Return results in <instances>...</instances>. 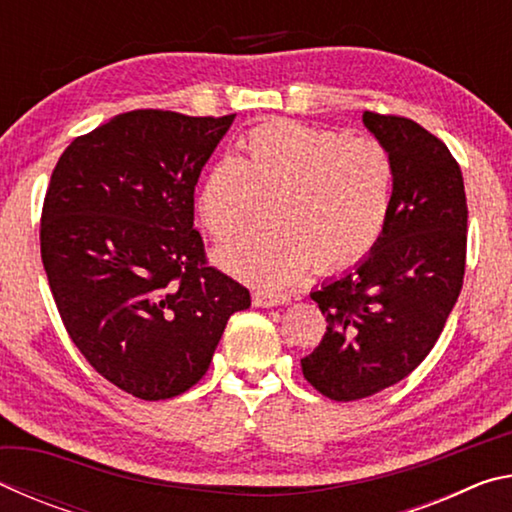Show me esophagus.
Instances as JSON below:
<instances>
[{
    "instance_id": "obj_1",
    "label": "esophagus",
    "mask_w": 512,
    "mask_h": 512,
    "mask_svg": "<svg viewBox=\"0 0 512 512\" xmlns=\"http://www.w3.org/2000/svg\"><path fill=\"white\" fill-rule=\"evenodd\" d=\"M291 298L287 293H277V291H266V289H257L253 291V305L255 307H275V305H284Z\"/></svg>"
}]
</instances>
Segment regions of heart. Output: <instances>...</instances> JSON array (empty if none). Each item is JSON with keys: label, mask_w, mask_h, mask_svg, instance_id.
Listing matches in <instances>:
<instances>
[{"label": "heart", "mask_w": 512, "mask_h": 512, "mask_svg": "<svg viewBox=\"0 0 512 512\" xmlns=\"http://www.w3.org/2000/svg\"><path fill=\"white\" fill-rule=\"evenodd\" d=\"M244 155H225L205 173L196 212L214 241L237 237L259 198H273L271 230L216 253L225 271L280 287L307 268H350L372 253L393 210L397 167L377 137L271 121L248 131Z\"/></svg>", "instance_id": "b5f03b06"}]
</instances>
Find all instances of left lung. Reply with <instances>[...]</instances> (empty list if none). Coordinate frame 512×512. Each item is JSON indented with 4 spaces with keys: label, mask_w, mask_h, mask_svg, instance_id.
<instances>
[{
    "label": "left lung",
    "mask_w": 512,
    "mask_h": 512,
    "mask_svg": "<svg viewBox=\"0 0 512 512\" xmlns=\"http://www.w3.org/2000/svg\"><path fill=\"white\" fill-rule=\"evenodd\" d=\"M397 167L393 210L372 253L311 293L327 320L302 375L329 400L397 384L436 345L461 293L467 250L463 173L443 140L409 117L363 112Z\"/></svg>",
    "instance_id": "left-lung-1"
}]
</instances>
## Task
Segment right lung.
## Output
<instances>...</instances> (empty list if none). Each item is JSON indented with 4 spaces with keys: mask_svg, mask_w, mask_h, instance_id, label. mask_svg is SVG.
<instances>
[{
    "mask_svg": "<svg viewBox=\"0 0 512 512\" xmlns=\"http://www.w3.org/2000/svg\"><path fill=\"white\" fill-rule=\"evenodd\" d=\"M235 115L131 110L67 146L40 216V253L69 339L146 402L192 388L250 293L207 262L194 187Z\"/></svg>",
    "mask_w": 512,
    "mask_h": 512,
    "instance_id": "obj_1",
    "label": "right lung"
}]
</instances>
